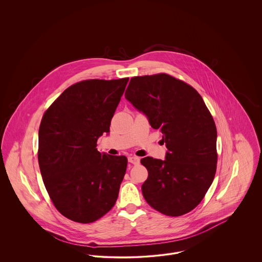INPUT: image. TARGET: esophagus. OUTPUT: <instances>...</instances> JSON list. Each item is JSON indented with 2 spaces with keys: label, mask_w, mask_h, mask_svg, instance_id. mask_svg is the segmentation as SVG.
Returning <instances> with one entry per match:
<instances>
[{
  "label": "esophagus",
  "mask_w": 262,
  "mask_h": 262,
  "mask_svg": "<svg viewBox=\"0 0 262 262\" xmlns=\"http://www.w3.org/2000/svg\"><path fill=\"white\" fill-rule=\"evenodd\" d=\"M128 162L134 164V165H138L140 162V158H138L137 156H129L128 158Z\"/></svg>",
  "instance_id": "34e87169"
}]
</instances>
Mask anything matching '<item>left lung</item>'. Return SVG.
<instances>
[{"instance_id":"left-lung-1","label":"left lung","mask_w":262,"mask_h":262,"mask_svg":"<svg viewBox=\"0 0 262 262\" xmlns=\"http://www.w3.org/2000/svg\"><path fill=\"white\" fill-rule=\"evenodd\" d=\"M125 99L160 129L165 160L145 157L148 178L141 187L151 207L181 216L200 203L211 186L217 164V130L199 92L166 74L135 76Z\"/></svg>"}]
</instances>
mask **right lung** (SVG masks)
<instances>
[{"mask_svg": "<svg viewBox=\"0 0 262 262\" xmlns=\"http://www.w3.org/2000/svg\"><path fill=\"white\" fill-rule=\"evenodd\" d=\"M128 78L90 79L67 88L39 127L38 161L55 207L78 223L111 210L126 170L125 156L100 153L97 139L110 125Z\"/></svg>", "mask_w": 262, "mask_h": 262, "instance_id": "add662e5", "label": "right lung"}]
</instances>
